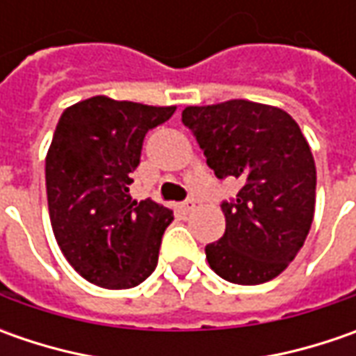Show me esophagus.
Here are the masks:
<instances>
[{
  "label": "esophagus",
  "instance_id": "esophagus-1",
  "mask_svg": "<svg viewBox=\"0 0 356 356\" xmlns=\"http://www.w3.org/2000/svg\"><path fill=\"white\" fill-rule=\"evenodd\" d=\"M176 210H178L180 213H184V216H188V213L196 210V202H194V200L182 202V204H178V206H176Z\"/></svg>",
  "mask_w": 356,
  "mask_h": 356
}]
</instances>
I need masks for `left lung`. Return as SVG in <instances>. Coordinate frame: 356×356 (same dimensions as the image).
<instances>
[{
    "label": "left lung",
    "instance_id": "1",
    "mask_svg": "<svg viewBox=\"0 0 356 356\" xmlns=\"http://www.w3.org/2000/svg\"><path fill=\"white\" fill-rule=\"evenodd\" d=\"M218 178H238L234 202H224L226 234L206 245V259L229 283L259 285L283 273L303 248L313 213L317 170L299 124L283 108L232 99L186 106Z\"/></svg>",
    "mask_w": 356,
    "mask_h": 356
}]
</instances>
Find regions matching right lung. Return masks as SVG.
<instances>
[{"instance_id":"right-lung-1","label":"right lung","mask_w":356,"mask_h":356,"mask_svg":"<svg viewBox=\"0 0 356 356\" xmlns=\"http://www.w3.org/2000/svg\"><path fill=\"white\" fill-rule=\"evenodd\" d=\"M176 106L90 97L63 111L45 158L51 227L81 277L106 289L143 283L158 264L172 210L130 198L146 132Z\"/></svg>"}]
</instances>
